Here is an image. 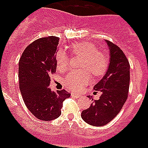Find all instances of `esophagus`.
<instances>
[{
    "mask_svg": "<svg viewBox=\"0 0 148 148\" xmlns=\"http://www.w3.org/2000/svg\"><path fill=\"white\" fill-rule=\"evenodd\" d=\"M71 96L74 97H77V98H78V97H82V95H81V94L76 93H71Z\"/></svg>",
    "mask_w": 148,
    "mask_h": 148,
    "instance_id": "1",
    "label": "esophagus"
}]
</instances>
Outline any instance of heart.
<instances>
[{
    "instance_id": "1",
    "label": "heart",
    "mask_w": 148,
    "mask_h": 148,
    "mask_svg": "<svg viewBox=\"0 0 148 148\" xmlns=\"http://www.w3.org/2000/svg\"><path fill=\"white\" fill-rule=\"evenodd\" d=\"M72 56L82 58L79 62L81 70L72 71L64 77L63 84L73 91L81 90L90 81V74L94 77H99L106 74L109 64L108 54L104 51L97 49L96 45L91 42L82 41L71 45ZM55 62L59 71H66L69 67L70 58L62 50L56 52Z\"/></svg>"
}]
</instances>
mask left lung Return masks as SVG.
Segmentation results:
<instances>
[{
	"instance_id": "8db88e82",
	"label": "left lung",
	"mask_w": 148,
	"mask_h": 148,
	"mask_svg": "<svg viewBox=\"0 0 148 148\" xmlns=\"http://www.w3.org/2000/svg\"><path fill=\"white\" fill-rule=\"evenodd\" d=\"M106 42L110 51L109 68L93 88L101 91V95L99 100L93 101L89 109L82 112V120L93 126H103L113 120L126 101L129 90V62L118 46L108 40Z\"/></svg>"
}]
</instances>
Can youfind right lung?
<instances>
[{
    "label": "right lung",
    "instance_id": "right-lung-1",
    "mask_svg": "<svg viewBox=\"0 0 148 148\" xmlns=\"http://www.w3.org/2000/svg\"><path fill=\"white\" fill-rule=\"evenodd\" d=\"M59 38L43 37L27 46L19 61V86L28 110L39 120L52 121L61 115L62 103L71 93L51 91V75L56 72L55 55Z\"/></svg>",
    "mask_w": 148,
    "mask_h": 148
}]
</instances>
